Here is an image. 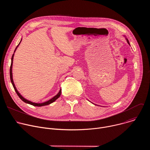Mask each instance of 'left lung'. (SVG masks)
<instances>
[{
  "label": "left lung",
  "instance_id": "1",
  "mask_svg": "<svg viewBox=\"0 0 150 150\" xmlns=\"http://www.w3.org/2000/svg\"><path fill=\"white\" fill-rule=\"evenodd\" d=\"M126 40H127V43L129 45V41H128V40H127V38H126Z\"/></svg>",
  "mask_w": 150,
  "mask_h": 150
}]
</instances>
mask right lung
Returning a JSON list of instances; mask_svg holds the SVG:
<instances>
[{
    "label": "right lung",
    "instance_id": "add662e5",
    "mask_svg": "<svg viewBox=\"0 0 150 150\" xmlns=\"http://www.w3.org/2000/svg\"><path fill=\"white\" fill-rule=\"evenodd\" d=\"M21 40H22V39H21ZM21 41L19 42V43L18 44V46H16V47L15 48V51H14V53L15 52V51H16L17 47H18V46L19 45ZM13 56H14V53L13 54V55H12V59H11V67H10V78H11V82H12V83L13 87V88H14V89H15V91H16L17 95L19 96V97L21 100H22L24 102H25V103H28V104H31V105H34V106L40 107V106L46 105H48V104H50L52 103L53 102H54L55 100H56L60 97V94H61V89L59 90V93H58L56 96H54L53 97H52V98H50V100H47V101H44V102L35 103V102L31 101H30V100L26 99L25 98H24L22 95H21V94H20V93L18 91V90H17V88H16V86H15V83H14L13 79V76H12V65H13Z\"/></svg>",
    "mask_w": 150,
    "mask_h": 150
}]
</instances>
